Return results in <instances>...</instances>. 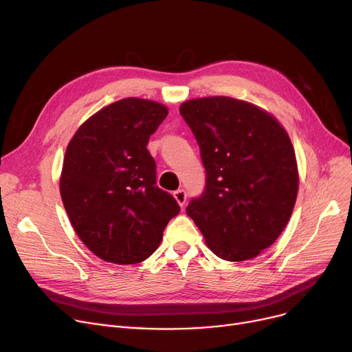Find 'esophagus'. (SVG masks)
I'll return each mask as SVG.
<instances>
[{
    "instance_id": "34e87169",
    "label": "esophagus",
    "mask_w": 352,
    "mask_h": 352,
    "mask_svg": "<svg viewBox=\"0 0 352 352\" xmlns=\"http://www.w3.org/2000/svg\"><path fill=\"white\" fill-rule=\"evenodd\" d=\"M174 198H175V201L178 202V206L182 208L184 206H186L187 192L184 191V190H177V191H174Z\"/></svg>"
}]
</instances>
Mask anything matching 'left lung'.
Instances as JSON below:
<instances>
[{
  "label": "left lung",
  "mask_w": 352,
  "mask_h": 352,
  "mask_svg": "<svg viewBox=\"0 0 352 352\" xmlns=\"http://www.w3.org/2000/svg\"><path fill=\"white\" fill-rule=\"evenodd\" d=\"M207 171V187L187 207L207 247L226 261H247L281 235L297 201L292 142L272 114L232 97L182 102Z\"/></svg>",
  "instance_id": "obj_1"
}]
</instances>
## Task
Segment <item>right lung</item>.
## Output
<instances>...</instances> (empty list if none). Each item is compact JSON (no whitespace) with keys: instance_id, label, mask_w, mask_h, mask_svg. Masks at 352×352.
<instances>
[{"instance_id":"add662e5","label":"right lung","mask_w":352,"mask_h":352,"mask_svg":"<svg viewBox=\"0 0 352 352\" xmlns=\"http://www.w3.org/2000/svg\"><path fill=\"white\" fill-rule=\"evenodd\" d=\"M168 114L164 104L129 97L84 121L67 145L60 194L85 247L101 260L138 264L158 248L179 212L155 186L150 135Z\"/></svg>"}]
</instances>
